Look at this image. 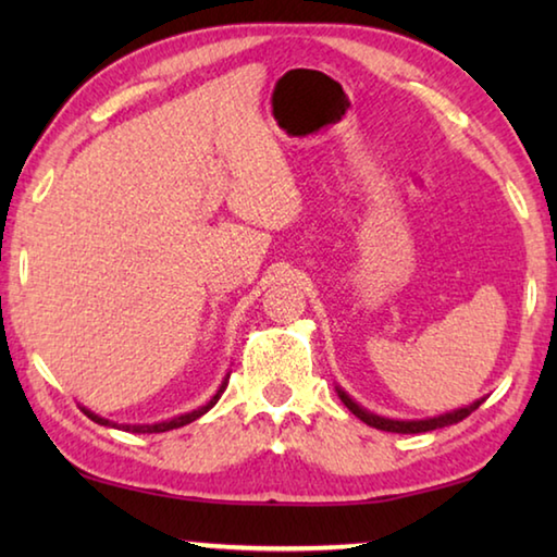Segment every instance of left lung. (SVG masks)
<instances>
[{"label": "left lung", "mask_w": 557, "mask_h": 557, "mask_svg": "<svg viewBox=\"0 0 557 557\" xmlns=\"http://www.w3.org/2000/svg\"><path fill=\"white\" fill-rule=\"evenodd\" d=\"M338 398L346 405L348 410H351L358 420H363L366 425H371L375 430H383V432H398V435H418V432H430V430H440V428H447V425H457L465 418H469L471 412H474L482 400L467 405V408H459V410H451L445 414H437V418H428V420H391V418H381V414H373L371 410H366L358 405L351 395L346 391L336 388Z\"/></svg>", "instance_id": "8db88e82"}]
</instances>
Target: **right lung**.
<instances>
[{"mask_svg": "<svg viewBox=\"0 0 557 557\" xmlns=\"http://www.w3.org/2000/svg\"><path fill=\"white\" fill-rule=\"evenodd\" d=\"M225 385H228V375H225L223 379V383H221V388L215 391V395L213 398L206 403V405H201L199 410H191V412H184V414H176V418H172V420H162V422H154V425H117V422H112V420H106V418H100V414H96V412H90L88 408H81L83 412L88 414V418L92 420V422H98V425H106V428H117V430H125V432H137V435H154V432H166V430H176V428H184V425H188V422H194L196 418H201L203 412H209L215 403H219V398H221V393L225 391Z\"/></svg>", "mask_w": 557, "mask_h": 557, "instance_id": "right-lung-1", "label": "right lung"}]
</instances>
